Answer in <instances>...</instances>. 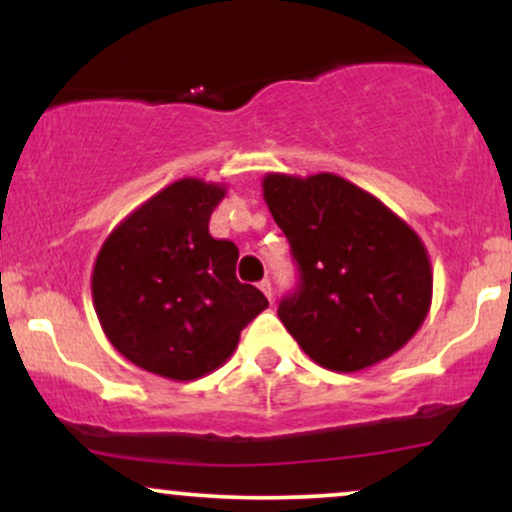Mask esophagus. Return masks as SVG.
Segmentation results:
<instances>
[{"mask_svg":"<svg viewBox=\"0 0 512 512\" xmlns=\"http://www.w3.org/2000/svg\"><path fill=\"white\" fill-rule=\"evenodd\" d=\"M260 291L264 293V296H267V298H269V301H272V298H274V289H272V281H269V279H262V281H260Z\"/></svg>","mask_w":512,"mask_h":512,"instance_id":"esophagus-1","label":"esophagus"}]
</instances>
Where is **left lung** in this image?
<instances>
[{
	"mask_svg": "<svg viewBox=\"0 0 512 512\" xmlns=\"http://www.w3.org/2000/svg\"><path fill=\"white\" fill-rule=\"evenodd\" d=\"M262 192L301 272L279 320L305 354L337 373L397 354L433 298L431 260L414 228L334 173H267Z\"/></svg>",
	"mask_w": 512,
	"mask_h": 512,
	"instance_id": "1",
	"label": "left lung"
}]
</instances>
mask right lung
<instances>
[{"instance_id":"obj_1","label":"right lung","mask_w":512,"mask_h":512,"mask_svg":"<svg viewBox=\"0 0 512 512\" xmlns=\"http://www.w3.org/2000/svg\"><path fill=\"white\" fill-rule=\"evenodd\" d=\"M223 197L219 182H170L117 223L93 264V308L108 342L134 366L178 383L223 366L243 327L269 305L236 279V243L209 233Z\"/></svg>"}]
</instances>
